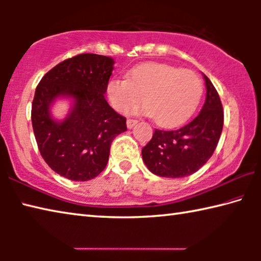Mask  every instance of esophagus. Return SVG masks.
I'll return each mask as SVG.
<instances>
[{
	"mask_svg": "<svg viewBox=\"0 0 261 261\" xmlns=\"http://www.w3.org/2000/svg\"><path fill=\"white\" fill-rule=\"evenodd\" d=\"M137 123H138V121L137 120H134V118H127V121H126L127 129H132V127H134Z\"/></svg>",
	"mask_w": 261,
	"mask_h": 261,
	"instance_id": "obj_1",
	"label": "esophagus"
}]
</instances>
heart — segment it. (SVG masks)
<instances>
[{"label":"heart","mask_w":261,"mask_h":261,"mask_svg":"<svg viewBox=\"0 0 261 261\" xmlns=\"http://www.w3.org/2000/svg\"><path fill=\"white\" fill-rule=\"evenodd\" d=\"M109 102L117 112L136 110L155 117L159 125H178L196 110L202 95V82L196 72L165 63L148 62L129 70L126 79L113 78L106 86Z\"/></svg>","instance_id":"heart-1"}]
</instances>
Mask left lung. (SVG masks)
I'll use <instances>...</instances> for the list:
<instances>
[{
  "label": "left lung",
  "mask_w": 261,
  "mask_h": 261,
  "mask_svg": "<svg viewBox=\"0 0 261 261\" xmlns=\"http://www.w3.org/2000/svg\"><path fill=\"white\" fill-rule=\"evenodd\" d=\"M204 79L206 100L197 117L176 130L155 129L141 149L145 165L154 175L185 177L199 170L213 155L223 127V109L214 85L205 74Z\"/></svg>",
  "instance_id": "1"
}]
</instances>
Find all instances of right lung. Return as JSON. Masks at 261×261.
Masks as SVG:
<instances>
[{"mask_svg":"<svg viewBox=\"0 0 261 261\" xmlns=\"http://www.w3.org/2000/svg\"><path fill=\"white\" fill-rule=\"evenodd\" d=\"M112 57L79 54L49 70L35 88L32 126L46 163L63 177L85 182L107 166L114 138L126 131V118L105 99L114 69ZM57 97H71L72 109L63 121L51 117Z\"/></svg>","mask_w":261,"mask_h":261,"instance_id":"1","label":"right lung"}]
</instances>
